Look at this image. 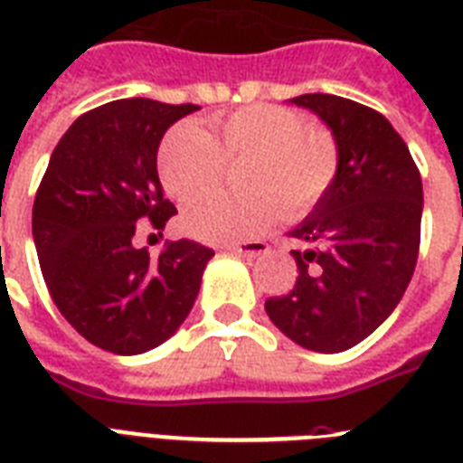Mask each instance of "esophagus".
I'll return each instance as SVG.
<instances>
[{"instance_id": "34e87169", "label": "esophagus", "mask_w": 463, "mask_h": 463, "mask_svg": "<svg viewBox=\"0 0 463 463\" xmlns=\"http://www.w3.org/2000/svg\"><path fill=\"white\" fill-rule=\"evenodd\" d=\"M232 254H240V257H247V260H252V257H261V254H267L269 245L267 242H261V240H250V242H235V245H228Z\"/></svg>"}]
</instances>
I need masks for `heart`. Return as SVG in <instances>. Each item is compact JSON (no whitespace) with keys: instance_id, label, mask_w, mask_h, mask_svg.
Wrapping results in <instances>:
<instances>
[{"instance_id":"1","label":"heart","mask_w":463,"mask_h":463,"mask_svg":"<svg viewBox=\"0 0 463 463\" xmlns=\"http://www.w3.org/2000/svg\"><path fill=\"white\" fill-rule=\"evenodd\" d=\"M248 158L241 184L245 195H202L222 179L225 162ZM158 173L167 194L187 202L182 225L206 242L260 235L283 209L300 218L322 202L338 173V144L326 127L307 125L303 112L286 105H245L213 118L209 129L184 122L165 134Z\"/></svg>"}]
</instances>
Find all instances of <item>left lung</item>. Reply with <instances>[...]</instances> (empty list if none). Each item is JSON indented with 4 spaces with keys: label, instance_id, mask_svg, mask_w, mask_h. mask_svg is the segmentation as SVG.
Returning a JSON list of instances; mask_svg holds the SVG:
<instances>
[{
    "label": "left lung",
    "instance_id": "1",
    "mask_svg": "<svg viewBox=\"0 0 463 463\" xmlns=\"http://www.w3.org/2000/svg\"><path fill=\"white\" fill-rule=\"evenodd\" d=\"M288 103L307 108L338 144V173L303 223L288 232L298 264L290 293L269 298V319L317 353L367 338L409 288L420 247L423 182L406 141L367 105L329 93Z\"/></svg>",
    "mask_w": 463,
    "mask_h": 463
}]
</instances>
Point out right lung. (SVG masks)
Instances as JSON below:
<instances>
[{
	"mask_svg": "<svg viewBox=\"0 0 463 463\" xmlns=\"http://www.w3.org/2000/svg\"><path fill=\"white\" fill-rule=\"evenodd\" d=\"M199 105L151 98L83 112L54 146L33 203L40 269L64 319L103 351L146 353L180 329L213 250L167 242L158 257L132 245L137 223L163 231L177 213L163 196L158 146Z\"/></svg>",
	"mask_w": 463,
	"mask_h": 463,
	"instance_id": "1",
	"label": "right lung"
}]
</instances>
